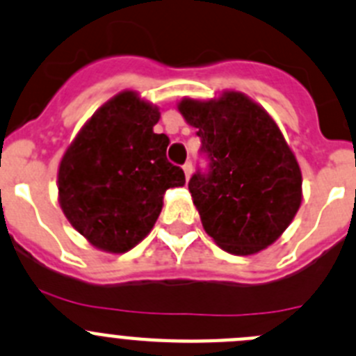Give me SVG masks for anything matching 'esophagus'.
<instances>
[{"mask_svg":"<svg viewBox=\"0 0 356 356\" xmlns=\"http://www.w3.org/2000/svg\"><path fill=\"white\" fill-rule=\"evenodd\" d=\"M182 170H184L186 181H189V177H191V172H193V165H191V161L184 163V167H182Z\"/></svg>","mask_w":356,"mask_h":356,"instance_id":"34e87169","label":"esophagus"}]
</instances>
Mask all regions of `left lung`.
Masks as SVG:
<instances>
[{
  "instance_id": "obj_1",
  "label": "left lung",
  "mask_w": 356,
  "mask_h": 356,
  "mask_svg": "<svg viewBox=\"0 0 356 356\" xmlns=\"http://www.w3.org/2000/svg\"><path fill=\"white\" fill-rule=\"evenodd\" d=\"M177 108L211 161L188 182L209 237L237 257L274 244L302 204L300 167L274 119L238 91Z\"/></svg>"
}]
</instances>
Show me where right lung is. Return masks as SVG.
<instances>
[{
  "label": "right lung",
  "mask_w": 356,
  "mask_h": 356,
  "mask_svg": "<svg viewBox=\"0 0 356 356\" xmlns=\"http://www.w3.org/2000/svg\"><path fill=\"white\" fill-rule=\"evenodd\" d=\"M159 111L135 91L108 99L82 126L59 163V205L95 248L126 253L154 227L168 188L186 184L154 133Z\"/></svg>",
  "instance_id": "obj_1"
}]
</instances>
